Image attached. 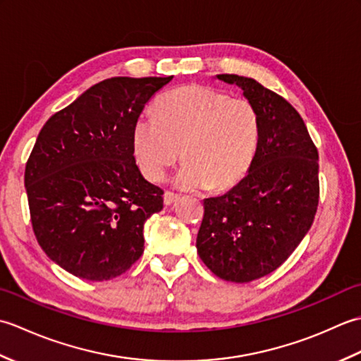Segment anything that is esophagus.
Masks as SVG:
<instances>
[{
	"mask_svg": "<svg viewBox=\"0 0 361 361\" xmlns=\"http://www.w3.org/2000/svg\"><path fill=\"white\" fill-rule=\"evenodd\" d=\"M176 200H178V194H173V192H166V194H164V204L171 206V204L175 203Z\"/></svg>",
	"mask_w": 361,
	"mask_h": 361,
	"instance_id": "34e87169",
	"label": "esophagus"
}]
</instances>
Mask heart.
Returning a JSON list of instances; mask_svg holds the SVG:
<instances>
[{
    "label": "heart",
    "instance_id": "1",
    "mask_svg": "<svg viewBox=\"0 0 361 361\" xmlns=\"http://www.w3.org/2000/svg\"><path fill=\"white\" fill-rule=\"evenodd\" d=\"M155 111L140 114L132 128L133 155L149 180L163 178L180 149L186 163L175 183L183 189H231L251 171L262 126L248 99L186 85L166 93Z\"/></svg>",
    "mask_w": 361,
    "mask_h": 361
}]
</instances>
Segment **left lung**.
Here are the masks:
<instances>
[{
	"label": "left lung",
	"mask_w": 361,
	"mask_h": 361,
	"mask_svg": "<svg viewBox=\"0 0 361 361\" xmlns=\"http://www.w3.org/2000/svg\"><path fill=\"white\" fill-rule=\"evenodd\" d=\"M217 79L255 104L262 132L248 175L225 195L203 202L197 251L219 278L243 283L281 267L310 229L319 198L318 150L282 96L243 75Z\"/></svg>",
	"instance_id": "left-lung-1"
}]
</instances>
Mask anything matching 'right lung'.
<instances>
[{
    "instance_id": "right-lung-1",
    "label": "right lung",
    "mask_w": 361,
    "mask_h": 361,
    "mask_svg": "<svg viewBox=\"0 0 361 361\" xmlns=\"http://www.w3.org/2000/svg\"><path fill=\"white\" fill-rule=\"evenodd\" d=\"M169 78H111L46 121L26 163L30 221L42 250L78 278L109 281L144 251L163 189L136 166L135 119Z\"/></svg>"
}]
</instances>
